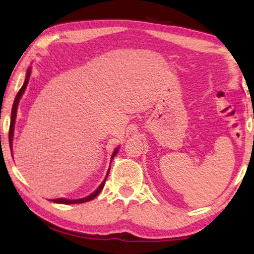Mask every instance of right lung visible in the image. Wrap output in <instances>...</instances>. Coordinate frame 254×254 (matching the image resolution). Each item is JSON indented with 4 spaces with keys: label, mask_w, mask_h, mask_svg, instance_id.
I'll list each match as a JSON object with an SVG mask.
<instances>
[{
    "label": "right lung",
    "mask_w": 254,
    "mask_h": 254,
    "mask_svg": "<svg viewBox=\"0 0 254 254\" xmlns=\"http://www.w3.org/2000/svg\"><path fill=\"white\" fill-rule=\"evenodd\" d=\"M30 74H31V70H30V68L27 71V77H25V80H24V84L22 85V87L20 88L19 93L16 94L15 96V100H14V103H13V106H12V113H11V123H10V130H8V141H10V147H12V140H13V131H14V122H15V118H16V110H18V104H19V101L21 96H22V94L24 93L25 91V87H27L28 85V81H29V78H30ZM118 148L115 151L113 152V154H112V158L113 159L115 154L118 153ZM109 173H110V169L109 171H107V175L106 177L109 176ZM105 180L106 178L104 179V182H103L101 184V186L98 187L95 191L93 192V194H91L87 197H85V198H80V199H75V200H69V199H65V198H57V199H53L54 203H58V204H81V203H86V201H89L92 200L93 198H95V197L100 194L101 190L103 189V187H104L105 185Z\"/></svg>",
    "instance_id": "obj_1"
}]
</instances>
